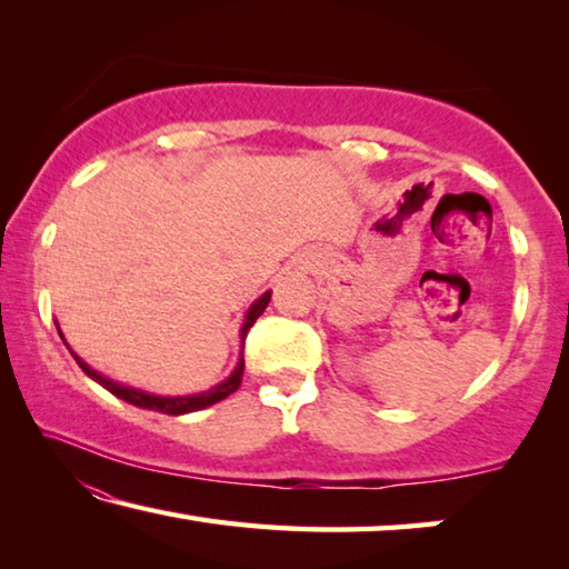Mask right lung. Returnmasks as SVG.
<instances>
[{"instance_id":"right-lung-1","label":"right lung","mask_w":569,"mask_h":569,"mask_svg":"<svg viewBox=\"0 0 569 569\" xmlns=\"http://www.w3.org/2000/svg\"><path fill=\"white\" fill-rule=\"evenodd\" d=\"M268 301H271V291L263 293L253 306L248 308L246 321H243V326H240V339L246 341L248 329L256 323L258 316H261V313L266 311ZM60 336H62V331H60ZM64 343H67V341H64ZM67 349H70V346H67ZM72 356H74V361L80 363V369H82L84 373H88V377H90L92 381H98L100 387H104L110 393H114V397H118V399L128 401V403H132V407H140V409H152V411H160V413H170V417H180V413L200 411V409L210 407V403H218V401H223L226 397H230V393H233V391L240 387V379H243V366H246L243 359H238L236 371L230 373V377H228L226 381H220L218 387L208 389V391L188 393V397H158V393H148V391H142V389L124 387V383H118V381H112V379H108V377H102L100 371L90 369V366L84 363V361L80 359V356H77V353H72ZM240 356H243V353H240Z\"/></svg>"}]
</instances>
